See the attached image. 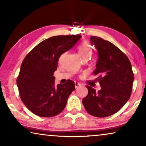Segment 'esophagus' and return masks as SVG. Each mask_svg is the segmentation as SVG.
<instances>
[{"instance_id": "esophagus-1", "label": "esophagus", "mask_w": 146, "mask_h": 146, "mask_svg": "<svg viewBox=\"0 0 146 146\" xmlns=\"http://www.w3.org/2000/svg\"><path fill=\"white\" fill-rule=\"evenodd\" d=\"M80 86V84H79L78 82H75V88H78Z\"/></svg>"}]
</instances>
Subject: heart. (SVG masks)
Segmentation results:
<instances>
[{
	"label": "heart",
	"mask_w": 146,
	"mask_h": 146,
	"mask_svg": "<svg viewBox=\"0 0 146 146\" xmlns=\"http://www.w3.org/2000/svg\"><path fill=\"white\" fill-rule=\"evenodd\" d=\"M80 54L82 58H90L92 54V49L90 44L87 42H85L80 45L78 48Z\"/></svg>",
	"instance_id": "b5f03b06"
}]
</instances>
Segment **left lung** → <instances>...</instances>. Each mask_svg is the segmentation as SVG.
I'll list each match as a JSON object with an SVG mask.
<instances>
[{
  "label": "left lung",
  "instance_id": "obj_1",
  "mask_svg": "<svg viewBox=\"0 0 146 146\" xmlns=\"http://www.w3.org/2000/svg\"><path fill=\"white\" fill-rule=\"evenodd\" d=\"M98 58L94 71L101 89L96 91L86 86L88 94L82 104L90 114L104 117L114 114L128 101L134 80L130 61L127 56L110 42L91 36Z\"/></svg>",
  "mask_w": 146,
  "mask_h": 146
}]
</instances>
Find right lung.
Here are the masks:
<instances>
[{
	"label": "right lung",
	"instance_id": "obj_1",
	"mask_svg": "<svg viewBox=\"0 0 146 146\" xmlns=\"http://www.w3.org/2000/svg\"><path fill=\"white\" fill-rule=\"evenodd\" d=\"M81 37L80 35L50 37L36 46L23 60L17 86L21 100L35 114L50 117L65 108L69 96L75 90L74 82L68 80L56 86L54 72L60 56Z\"/></svg>",
	"mask_w": 146,
	"mask_h": 146
}]
</instances>
